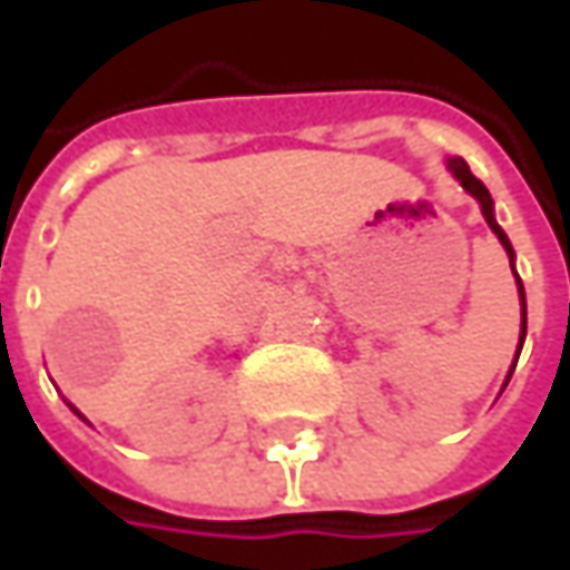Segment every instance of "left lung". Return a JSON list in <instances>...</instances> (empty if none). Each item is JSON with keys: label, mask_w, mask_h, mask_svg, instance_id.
I'll return each mask as SVG.
<instances>
[{"label": "left lung", "mask_w": 570, "mask_h": 570, "mask_svg": "<svg viewBox=\"0 0 570 570\" xmlns=\"http://www.w3.org/2000/svg\"><path fill=\"white\" fill-rule=\"evenodd\" d=\"M450 170H453V177L463 184V189L466 193H472L475 199H479V206H482V215H485V222H489V228L498 234V240L504 244V250H508V256H511V266H514V247H511V240H508V234L501 230V225L494 222V212H492V196H489V189H485V184L479 180V177H472L470 165L463 161V158H450L448 161ZM517 275V273H514ZM517 285H520V278H517ZM520 301H523V320H520V348H523V336H527V297H523V285H520ZM520 355V352H517ZM514 374V371H511ZM511 381V377H508Z\"/></svg>", "instance_id": "obj_1"}]
</instances>
